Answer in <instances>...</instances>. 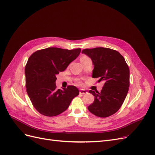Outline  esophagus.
Returning <instances> with one entry per match:
<instances>
[{
    "instance_id": "1",
    "label": "esophagus",
    "mask_w": 155,
    "mask_h": 155,
    "mask_svg": "<svg viewBox=\"0 0 155 155\" xmlns=\"http://www.w3.org/2000/svg\"><path fill=\"white\" fill-rule=\"evenodd\" d=\"M86 93H87V92L85 89H81L80 91H79V94H85Z\"/></svg>"
}]
</instances>
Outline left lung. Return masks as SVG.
Masks as SVG:
<instances>
[{"mask_svg":"<svg viewBox=\"0 0 155 155\" xmlns=\"http://www.w3.org/2000/svg\"><path fill=\"white\" fill-rule=\"evenodd\" d=\"M83 54L92 59V78L105 84L100 92L89 91L94 101L88 107L92 114L100 118L109 117L118 111L127 94L129 87V68L118 51L108 48L84 49Z\"/></svg>","mask_w":155,"mask_h":155,"instance_id":"1","label":"left lung"}]
</instances>
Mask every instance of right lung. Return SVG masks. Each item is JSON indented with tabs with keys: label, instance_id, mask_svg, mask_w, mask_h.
Here are the masks:
<instances>
[{
	"label": "right lung",
	"instance_id": "right-lung-1",
	"mask_svg": "<svg viewBox=\"0 0 155 155\" xmlns=\"http://www.w3.org/2000/svg\"><path fill=\"white\" fill-rule=\"evenodd\" d=\"M80 51V48L50 47L37 50L29 58L25 67L26 91L40 114L49 117L59 115L78 96L77 87L69 85L63 90L58 89L55 81L56 75L64 71Z\"/></svg>",
	"mask_w": 155,
	"mask_h": 155
}]
</instances>
